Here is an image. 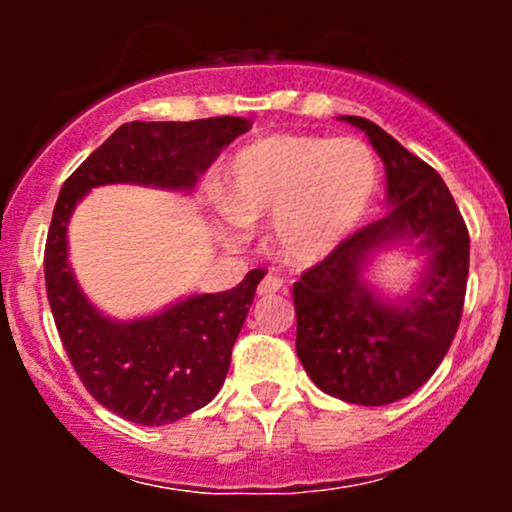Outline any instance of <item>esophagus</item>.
Masks as SVG:
<instances>
[{"label":"esophagus","instance_id":"esophagus-1","mask_svg":"<svg viewBox=\"0 0 512 512\" xmlns=\"http://www.w3.org/2000/svg\"><path fill=\"white\" fill-rule=\"evenodd\" d=\"M281 286H284V279H279V276L274 274H267L260 281V286H257V293H260V296H272V293L281 291Z\"/></svg>","mask_w":512,"mask_h":512}]
</instances>
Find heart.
<instances>
[{"mask_svg": "<svg viewBox=\"0 0 512 512\" xmlns=\"http://www.w3.org/2000/svg\"><path fill=\"white\" fill-rule=\"evenodd\" d=\"M375 192L378 161L361 139L272 134L228 161L221 202L236 223L272 216L276 255L315 264L349 238Z\"/></svg>", "mask_w": 512, "mask_h": 512, "instance_id": "b5f03b06", "label": "heart"}]
</instances>
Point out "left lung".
I'll return each mask as SVG.
<instances>
[{"instance_id": "obj_1", "label": "left lung", "mask_w": 512, "mask_h": 512, "mask_svg": "<svg viewBox=\"0 0 512 512\" xmlns=\"http://www.w3.org/2000/svg\"><path fill=\"white\" fill-rule=\"evenodd\" d=\"M363 129L383 158L392 211L354 236L293 284L296 354L327 395L383 407L411 395L436 373L460 327L469 274V231L440 175L366 117ZM399 239L429 252L420 289L387 304L360 281L373 249Z\"/></svg>"}]
</instances>
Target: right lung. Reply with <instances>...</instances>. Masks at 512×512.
Segmentation results:
<instances>
[{
	"mask_svg": "<svg viewBox=\"0 0 512 512\" xmlns=\"http://www.w3.org/2000/svg\"><path fill=\"white\" fill-rule=\"evenodd\" d=\"M252 127L245 117L127 122L69 175L45 243V289L69 361L91 397L142 426L173 424L216 397L262 274L231 291L202 293L154 317L113 322L76 286L67 262V223L91 187L110 182L192 190L223 146Z\"/></svg>",
	"mask_w": 512,
	"mask_h": 512,
	"instance_id": "right-lung-1",
	"label": "right lung"
}]
</instances>
